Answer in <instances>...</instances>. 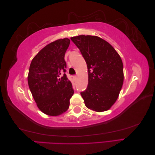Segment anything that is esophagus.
Returning <instances> with one entry per match:
<instances>
[{
	"mask_svg": "<svg viewBox=\"0 0 155 155\" xmlns=\"http://www.w3.org/2000/svg\"><path fill=\"white\" fill-rule=\"evenodd\" d=\"M73 79H74V81H76V79H78V77H77L76 76H73Z\"/></svg>",
	"mask_w": 155,
	"mask_h": 155,
	"instance_id": "1",
	"label": "esophagus"
}]
</instances>
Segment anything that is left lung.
<instances>
[{"label":"left lung","instance_id":"8db88e82","mask_svg":"<svg viewBox=\"0 0 155 155\" xmlns=\"http://www.w3.org/2000/svg\"><path fill=\"white\" fill-rule=\"evenodd\" d=\"M80 50L88 68V83L81 92L86 107L97 112L109 110L116 100L124 83V67L112 46L97 36L71 37Z\"/></svg>","mask_w":155,"mask_h":155}]
</instances>
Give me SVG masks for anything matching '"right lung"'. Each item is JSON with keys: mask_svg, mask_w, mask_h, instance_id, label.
Here are the masks:
<instances>
[{"mask_svg": "<svg viewBox=\"0 0 155 155\" xmlns=\"http://www.w3.org/2000/svg\"><path fill=\"white\" fill-rule=\"evenodd\" d=\"M70 42L64 38L46 45L32 59L30 66V90L39 109L49 116H59L67 111L74 93L64 74V54Z\"/></svg>", "mask_w": 155, "mask_h": 155, "instance_id": "add662e5", "label": "right lung"}]
</instances>
